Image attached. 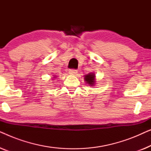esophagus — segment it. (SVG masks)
I'll list each match as a JSON object with an SVG mask.
<instances>
[{"label":"esophagus","instance_id":"obj_1","mask_svg":"<svg viewBox=\"0 0 151 151\" xmlns=\"http://www.w3.org/2000/svg\"><path fill=\"white\" fill-rule=\"evenodd\" d=\"M69 73L71 75H76L78 73V71L76 69H70Z\"/></svg>","mask_w":151,"mask_h":151}]
</instances>
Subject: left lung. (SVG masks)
<instances>
[{"mask_svg":"<svg viewBox=\"0 0 151 151\" xmlns=\"http://www.w3.org/2000/svg\"><path fill=\"white\" fill-rule=\"evenodd\" d=\"M95 74L93 73H89L87 75L84 76V80L90 86H93L96 83V78H95Z\"/></svg>","mask_w":151,"mask_h":151,"instance_id":"left-lung-1","label":"left lung"}]
</instances>
